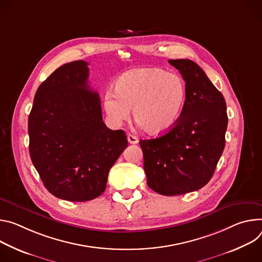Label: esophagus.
Segmentation results:
<instances>
[{
	"mask_svg": "<svg viewBox=\"0 0 262 262\" xmlns=\"http://www.w3.org/2000/svg\"><path fill=\"white\" fill-rule=\"evenodd\" d=\"M127 138H128V141H129L130 143H132V144H135V143L138 142V138H137L136 136L132 135V134H128V135H127Z\"/></svg>",
	"mask_w": 262,
	"mask_h": 262,
	"instance_id": "obj_1",
	"label": "esophagus"
}]
</instances>
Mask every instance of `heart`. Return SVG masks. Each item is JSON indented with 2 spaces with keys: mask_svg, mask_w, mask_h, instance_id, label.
Instances as JSON below:
<instances>
[{
  "mask_svg": "<svg viewBox=\"0 0 262 262\" xmlns=\"http://www.w3.org/2000/svg\"><path fill=\"white\" fill-rule=\"evenodd\" d=\"M107 91L103 107L109 120L120 125L130 116L150 135L158 136L171 130L184 110L187 91L184 80L161 69L144 68L124 73Z\"/></svg>",
  "mask_w": 262,
  "mask_h": 262,
  "instance_id": "obj_1",
  "label": "heart"
}]
</instances>
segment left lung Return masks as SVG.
I'll use <instances>...</instances> for the list:
<instances>
[{"label": "left lung", "instance_id": "obj_1", "mask_svg": "<svg viewBox=\"0 0 262 262\" xmlns=\"http://www.w3.org/2000/svg\"><path fill=\"white\" fill-rule=\"evenodd\" d=\"M168 63L185 81L184 110L171 130L139 144L148 186L163 195H177L202 188L213 176L225 148L228 116L222 93L195 62Z\"/></svg>", "mask_w": 262, "mask_h": 262}]
</instances>
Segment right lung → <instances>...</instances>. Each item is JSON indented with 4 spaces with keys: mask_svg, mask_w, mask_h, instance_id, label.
<instances>
[{
    "mask_svg": "<svg viewBox=\"0 0 262 262\" xmlns=\"http://www.w3.org/2000/svg\"><path fill=\"white\" fill-rule=\"evenodd\" d=\"M87 66L73 61L49 76L38 87L28 119L29 152L43 185L71 202L102 194L110 168L128 146L123 130L104 124Z\"/></svg>",
    "mask_w": 262,
    "mask_h": 262,
    "instance_id": "1",
    "label": "right lung"
}]
</instances>
